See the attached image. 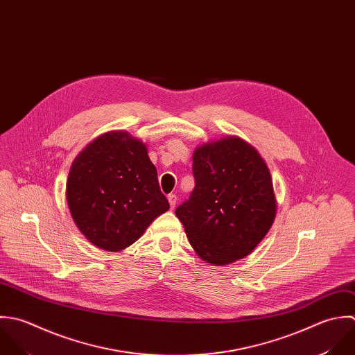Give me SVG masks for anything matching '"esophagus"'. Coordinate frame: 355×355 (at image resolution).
Returning <instances> with one entry per match:
<instances>
[{
  "mask_svg": "<svg viewBox=\"0 0 355 355\" xmlns=\"http://www.w3.org/2000/svg\"><path fill=\"white\" fill-rule=\"evenodd\" d=\"M168 201H169L171 209H173L175 205H176V202H178V197H176L175 194H169V196H168Z\"/></svg>",
  "mask_w": 355,
  "mask_h": 355,
  "instance_id": "obj_1",
  "label": "esophagus"
}]
</instances>
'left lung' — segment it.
<instances>
[{"label":"left lung","mask_w":355,"mask_h":355,"mask_svg":"<svg viewBox=\"0 0 355 355\" xmlns=\"http://www.w3.org/2000/svg\"><path fill=\"white\" fill-rule=\"evenodd\" d=\"M196 187L176 208L194 252L225 266L248 256L277 215L272 179L260 153L239 136H225L193 153Z\"/></svg>","instance_id":"obj_1"}]
</instances>
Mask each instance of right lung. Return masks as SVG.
Segmentation results:
<instances>
[{
	"label": "right lung",
	"mask_w": 355,
	"mask_h": 355,
	"mask_svg": "<svg viewBox=\"0 0 355 355\" xmlns=\"http://www.w3.org/2000/svg\"><path fill=\"white\" fill-rule=\"evenodd\" d=\"M66 200L83 236L107 252L136 242L169 209L147 146L126 130L98 136L76 157Z\"/></svg>",
	"instance_id": "obj_1"
}]
</instances>
